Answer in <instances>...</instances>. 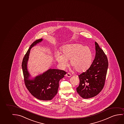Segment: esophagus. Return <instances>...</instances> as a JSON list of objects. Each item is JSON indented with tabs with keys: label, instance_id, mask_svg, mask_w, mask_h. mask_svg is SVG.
Instances as JSON below:
<instances>
[{
	"label": "esophagus",
	"instance_id": "34e87169",
	"mask_svg": "<svg viewBox=\"0 0 124 124\" xmlns=\"http://www.w3.org/2000/svg\"><path fill=\"white\" fill-rule=\"evenodd\" d=\"M66 76L67 77H71V74L70 73H66Z\"/></svg>",
	"mask_w": 124,
	"mask_h": 124
}]
</instances>
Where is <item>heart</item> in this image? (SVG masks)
Wrapping results in <instances>:
<instances>
[{
	"instance_id": "obj_1",
	"label": "heart",
	"mask_w": 124,
	"mask_h": 124,
	"mask_svg": "<svg viewBox=\"0 0 124 124\" xmlns=\"http://www.w3.org/2000/svg\"><path fill=\"white\" fill-rule=\"evenodd\" d=\"M55 57L62 68L68 65V61L70 60V65L77 71L81 72L85 71L91 66L93 53L88 47L80 44H71L63 47L62 55L57 53Z\"/></svg>"
}]
</instances>
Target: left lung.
<instances>
[{"mask_svg":"<svg viewBox=\"0 0 124 124\" xmlns=\"http://www.w3.org/2000/svg\"><path fill=\"white\" fill-rule=\"evenodd\" d=\"M96 56L91 66L78 76L79 84L77 92L84 99L92 98L103 88L108 66V58L103 50L95 42Z\"/></svg>","mask_w":124,"mask_h":124,"instance_id":"left-lung-1","label":"left lung"}]
</instances>
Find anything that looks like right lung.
Returning a JSON list of instances; mask_svg holds the SVG:
<instances>
[{
    "mask_svg": "<svg viewBox=\"0 0 124 124\" xmlns=\"http://www.w3.org/2000/svg\"><path fill=\"white\" fill-rule=\"evenodd\" d=\"M42 40V39L36 40L31 45L23 59L22 66L26 88L35 98L47 101L52 100L57 94L59 80L63 78L67 73L63 70L50 69L42 74L36 77L33 79H29L30 75L27 70V64L30 50Z\"/></svg>",
    "mask_w": 124,
    "mask_h": 124,
    "instance_id": "obj_1",
    "label": "right lung"
}]
</instances>
